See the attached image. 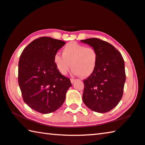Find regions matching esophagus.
<instances>
[{"mask_svg":"<svg viewBox=\"0 0 145 145\" xmlns=\"http://www.w3.org/2000/svg\"><path fill=\"white\" fill-rule=\"evenodd\" d=\"M75 79H74V78H70V81H71V83H72V84H73V83L75 82Z\"/></svg>","mask_w":145,"mask_h":145,"instance_id":"esophagus-1","label":"esophagus"}]
</instances>
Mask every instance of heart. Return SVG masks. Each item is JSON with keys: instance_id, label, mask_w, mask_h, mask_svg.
Here are the masks:
<instances>
[{"instance_id": "1", "label": "heart", "mask_w": 145, "mask_h": 145, "mask_svg": "<svg viewBox=\"0 0 145 145\" xmlns=\"http://www.w3.org/2000/svg\"><path fill=\"white\" fill-rule=\"evenodd\" d=\"M63 56L56 54L54 56V63L61 74L66 75L70 69L75 75H81L86 78L95 71L98 62V54L91 47H86L75 41L67 43L62 51Z\"/></svg>"}]
</instances>
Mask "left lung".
I'll list each match as a JSON object with an SVG mask.
<instances>
[{"label": "left lung", "mask_w": 145, "mask_h": 145, "mask_svg": "<svg viewBox=\"0 0 145 145\" xmlns=\"http://www.w3.org/2000/svg\"><path fill=\"white\" fill-rule=\"evenodd\" d=\"M98 54L96 69L85 79L82 100L92 111L104 113L118 104L123 93L126 76L121 54L111 44L98 38L81 40Z\"/></svg>", "instance_id": "left-lung-1"}]
</instances>
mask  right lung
I'll return each instance as SVG.
<instances>
[{"label":"right lung","mask_w":145,"mask_h":145,"mask_svg":"<svg viewBox=\"0 0 145 145\" xmlns=\"http://www.w3.org/2000/svg\"><path fill=\"white\" fill-rule=\"evenodd\" d=\"M65 41L41 37L24 49L18 62V84L23 100L31 109L42 114L57 110L72 86L70 78L58 72L54 56Z\"/></svg>","instance_id":"right-lung-1"}]
</instances>
